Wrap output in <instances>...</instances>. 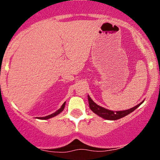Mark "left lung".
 <instances>
[{
    "mask_svg": "<svg viewBox=\"0 0 160 160\" xmlns=\"http://www.w3.org/2000/svg\"><path fill=\"white\" fill-rule=\"evenodd\" d=\"M88 101H89V104L90 109L94 112L95 113H96L97 115H98L99 117H102V118L105 119V120H119V119L122 118V117H125V116L129 114L130 113L133 112L136 108H138L139 106L142 104V102H141L140 104H138V105L135 106L132 108H130L128 110H126V111H112L110 110L105 109V108L101 107V106L98 105L92 100L90 97L88 95Z\"/></svg>",
    "mask_w": 160,
    "mask_h": 160,
    "instance_id": "obj_1",
    "label": "left lung"
}]
</instances>
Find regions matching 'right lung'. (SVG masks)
Wrapping results in <instances>:
<instances>
[{
	"instance_id": "add662e5",
	"label": "right lung",
	"mask_w": 160,
	"mask_h": 160,
	"mask_svg": "<svg viewBox=\"0 0 160 160\" xmlns=\"http://www.w3.org/2000/svg\"><path fill=\"white\" fill-rule=\"evenodd\" d=\"M65 102L63 104H62V106L61 107V108H60V109H58L56 112H55V113H52V114H50V115L47 116V117H39V119H41V120H47V119H49V118H51V117H55V116L58 115V113H60L62 111H63L64 108H65Z\"/></svg>"
}]
</instances>
